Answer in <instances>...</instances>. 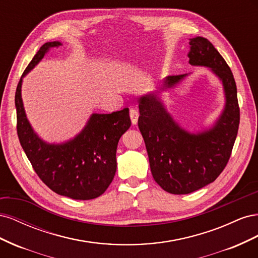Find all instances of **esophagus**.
Wrapping results in <instances>:
<instances>
[{
    "label": "esophagus",
    "instance_id": "obj_1",
    "mask_svg": "<svg viewBox=\"0 0 258 258\" xmlns=\"http://www.w3.org/2000/svg\"><path fill=\"white\" fill-rule=\"evenodd\" d=\"M130 119L132 124H137L138 123V119H139V112L135 108L130 110Z\"/></svg>",
    "mask_w": 258,
    "mask_h": 258
}]
</instances>
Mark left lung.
<instances>
[{"instance_id": "8db88e82", "label": "left lung", "mask_w": 258, "mask_h": 258, "mask_svg": "<svg viewBox=\"0 0 258 258\" xmlns=\"http://www.w3.org/2000/svg\"><path fill=\"white\" fill-rule=\"evenodd\" d=\"M189 45V63L211 68L224 85L226 105L215 126L190 135L173 120L155 95L139 100L138 124L153 177L163 190L174 195L196 191L215 181L230 158L240 122L237 86L225 59L205 37L191 38ZM185 76L170 75L163 86L172 87Z\"/></svg>"}]
</instances>
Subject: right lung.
Masks as SVG:
<instances>
[{
    "mask_svg": "<svg viewBox=\"0 0 258 258\" xmlns=\"http://www.w3.org/2000/svg\"><path fill=\"white\" fill-rule=\"evenodd\" d=\"M60 42L45 43L31 60L18 83L15 105L17 135L36 174L43 183L61 196L90 200L101 196L116 172V150L131 120L129 108L112 114H92L81 134L63 144H47L38 138L26 117L21 99L22 77Z\"/></svg>",
    "mask_w": 258,
    "mask_h": 258,
    "instance_id": "1",
    "label": "right lung"
}]
</instances>
